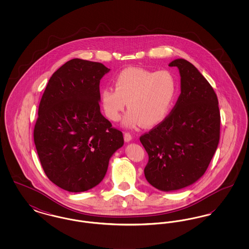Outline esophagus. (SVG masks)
Listing matches in <instances>:
<instances>
[{
	"label": "esophagus",
	"instance_id": "1",
	"mask_svg": "<svg viewBox=\"0 0 249 249\" xmlns=\"http://www.w3.org/2000/svg\"><path fill=\"white\" fill-rule=\"evenodd\" d=\"M131 138H132V135L130 134V132H125L124 133V139H125L126 142H130Z\"/></svg>",
	"mask_w": 249,
	"mask_h": 249
}]
</instances>
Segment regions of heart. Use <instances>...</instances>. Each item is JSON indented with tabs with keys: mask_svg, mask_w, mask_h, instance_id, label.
Returning a JSON list of instances; mask_svg holds the SVG:
<instances>
[{
	"mask_svg": "<svg viewBox=\"0 0 249 249\" xmlns=\"http://www.w3.org/2000/svg\"><path fill=\"white\" fill-rule=\"evenodd\" d=\"M115 88L101 90L105 114L114 122L130 109L123 123L129 128L141 125L153 127L170 115L178 96V80L170 71H152L144 68H126L114 77Z\"/></svg>",
	"mask_w": 249,
	"mask_h": 249,
	"instance_id": "b5f03b06",
	"label": "heart"
}]
</instances>
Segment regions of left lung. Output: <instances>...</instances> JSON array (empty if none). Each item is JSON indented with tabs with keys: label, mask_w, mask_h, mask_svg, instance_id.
Listing matches in <instances>:
<instances>
[{
	"label": "left lung",
	"mask_w": 249,
	"mask_h": 249,
	"mask_svg": "<svg viewBox=\"0 0 249 249\" xmlns=\"http://www.w3.org/2000/svg\"><path fill=\"white\" fill-rule=\"evenodd\" d=\"M181 76V93L170 115L140 137L148 162L144 177L156 189L178 190L205 173L220 136L218 100L212 86L184 59L173 60Z\"/></svg>",
	"instance_id": "left-lung-1"
}]
</instances>
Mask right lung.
<instances>
[{
  "label": "right lung",
  "instance_id": "1",
  "mask_svg": "<svg viewBox=\"0 0 249 249\" xmlns=\"http://www.w3.org/2000/svg\"><path fill=\"white\" fill-rule=\"evenodd\" d=\"M103 63L72 59L55 71L38 108L34 139L48 179L62 190L81 192L97 186L123 134L100 111Z\"/></svg>",
  "mask_w": 249,
  "mask_h": 249
}]
</instances>
